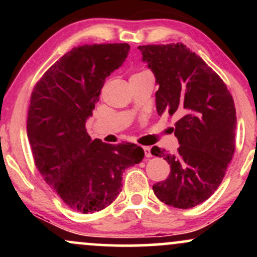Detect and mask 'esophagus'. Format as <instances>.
Masks as SVG:
<instances>
[{
    "label": "esophagus",
    "instance_id": "1",
    "mask_svg": "<svg viewBox=\"0 0 257 257\" xmlns=\"http://www.w3.org/2000/svg\"><path fill=\"white\" fill-rule=\"evenodd\" d=\"M143 149H144V152H145V157H147V158L152 157V152H151V149H150V147L144 146Z\"/></svg>",
    "mask_w": 257,
    "mask_h": 257
}]
</instances>
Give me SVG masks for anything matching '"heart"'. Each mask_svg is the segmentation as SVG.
Instances as JSON below:
<instances>
[{"label":"heart","mask_w":257,"mask_h":257,"mask_svg":"<svg viewBox=\"0 0 257 257\" xmlns=\"http://www.w3.org/2000/svg\"><path fill=\"white\" fill-rule=\"evenodd\" d=\"M140 73H141V72H140Z\"/></svg>","instance_id":"obj_1"}]
</instances>
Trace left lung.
<instances>
[{
  "mask_svg": "<svg viewBox=\"0 0 257 257\" xmlns=\"http://www.w3.org/2000/svg\"><path fill=\"white\" fill-rule=\"evenodd\" d=\"M159 85L158 114H175V153L153 146L170 164L169 178L153 185L161 202L188 209L217 190L234 153V101L220 76L182 43L138 47Z\"/></svg>",
  "mask_w": 257,
  "mask_h": 257,
  "instance_id": "1",
  "label": "left lung"
}]
</instances>
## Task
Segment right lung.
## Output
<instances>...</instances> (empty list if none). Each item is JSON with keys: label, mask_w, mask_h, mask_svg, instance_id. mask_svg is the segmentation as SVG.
<instances>
[{"label": "right lung", "mask_w": 257, "mask_h": 257, "mask_svg": "<svg viewBox=\"0 0 257 257\" xmlns=\"http://www.w3.org/2000/svg\"><path fill=\"white\" fill-rule=\"evenodd\" d=\"M128 43L84 44L53 64L35 85L28 112V138L35 166L72 210L100 211L117 198L126 168L144 150L131 143L91 140V116L105 78L128 55Z\"/></svg>", "instance_id": "add662e5"}]
</instances>
